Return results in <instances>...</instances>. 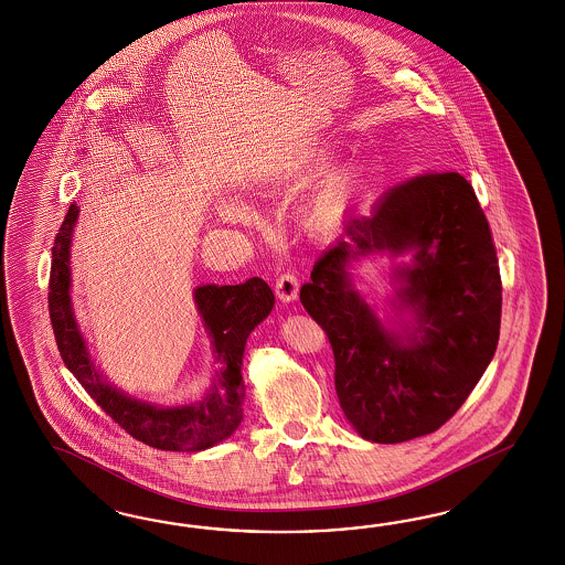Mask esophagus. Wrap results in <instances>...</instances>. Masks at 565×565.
<instances>
[{"instance_id": "obj_1", "label": "esophagus", "mask_w": 565, "mask_h": 565, "mask_svg": "<svg viewBox=\"0 0 565 565\" xmlns=\"http://www.w3.org/2000/svg\"><path fill=\"white\" fill-rule=\"evenodd\" d=\"M298 288H300L298 277L291 274V271H286V274H281L275 279V294H277V298L281 302L296 300L298 298Z\"/></svg>"}]
</instances>
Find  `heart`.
I'll return each instance as SVG.
<instances>
[{
    "label": "heart",
    "instance_id": "1",
    "mask_svg": "<svg viewBox=\"0 0 565 565\" xmlns=\"http://www.w3.org/2000/svg\"><path fill=\"white\" fill-rule=\"evenodd\" d=\"M327 203L331 206H340L343 203V182L342 180H335L333 184H331V189H329V194H327ZM225 213L230 215V217H238L239 206L236 205H227L225 206Z\"/></svg>",
    "mask_w": 565,
    "mask_h": 565
}]
</instances>
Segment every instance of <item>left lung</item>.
<instances>
[{"label":"left lung","mask_w":565,"mask_h":565,"mask_svg":"<svg viewBox=\"0 0 565 565\" xmlns=\"http://www.w3.org/2000/svg\"><path fill=\"white\" fill-rule=\"evenodd\" d=\"M413 253L398 268L395 308L412 326L387 330L351 286L359 257ZM335 359L350 425L375 444H402L445 425L495 356L501 275L491 227L470 182L430 171L392 186L371 215H350L300 290Z\"/></svg>","instance_id":"obj_1"}]
</instances>
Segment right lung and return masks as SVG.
I'll list each match as a JSON object with an SVG mask.
<instances>
[{"mask_svg": "<svg viewBox=\"0 0 565 565\" xmlns=\"http://www.w3.org/2000/svg\"><path fill=\"white\" fill-rule=\"evenodd\" d=\"M78 206L70 205L52 248L50 319L60 356L97 406L137 441L163 451H201L227 439L242 423V356L250 331L274 308L271 288L250 277L238 286H201L194 290L196 310L211 335L213 356L220 364L211 387L182 406H154L121 394L103 381L88 356L70 300V242Z\"/></svg>", "mask_w": 565, "mask_h": 565, "instance_id": "obj_1", "label": "right lung"}]
</instances>
